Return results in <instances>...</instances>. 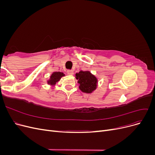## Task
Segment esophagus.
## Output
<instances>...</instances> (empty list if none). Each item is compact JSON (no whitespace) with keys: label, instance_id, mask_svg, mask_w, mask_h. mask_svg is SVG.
<instances>
[{"label":"esophagus","instance_id":"1","mask_svg":"<svg viewBox=\"0 0 155 155\" xmlns=\"http://www.w3.org/2000/svg\"><path fill=\"white\" fill-rule=\"evenodd\" d=\"M67 74L68 75H70V76H71V75H72L74 74V71L72 70H67Z\"/></svg>","mask_w":155,"mask_h":155}]
</instances>
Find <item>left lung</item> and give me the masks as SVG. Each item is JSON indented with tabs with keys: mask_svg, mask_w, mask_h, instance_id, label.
Listing matches in <instances>:
<instances>
[{
	"mask_svg": "<svg viewBox=\"0 0 155 155\" xmlns=\"http://www.w3.org/2000/svg\"><path fill=\"white\" fill-rule=\"evenodd\" d=\"M76 78L79 84L80 90L85 93H91L96 88L97 80L96 78L89 71L81 70L76 74Z\"/></svg>",
	"mask_w": 155,
	"mask_h": 155,
	"instance_id": "obj_1",
	"label": "left lung"
}]
</instances>
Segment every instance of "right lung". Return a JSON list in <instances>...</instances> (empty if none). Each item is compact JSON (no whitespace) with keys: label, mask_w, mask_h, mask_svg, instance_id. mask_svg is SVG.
I'll return each instance as SVG.
<instances>
[{"label":"right lung","mask_w":155,"mask_h":155,"mask_svg":"<svg viewBox=\"0 0 155 155\" xmlns=\"http://www.w3.org/2000/svg\"><path fill=\"white\" fill-rule=\"evenodd\" d=\"M64 76V74L63 72H54L50 76V79L48 81V84H50V85H55L56 83L58 82L60 80V79L61 78V77Z\"/></svg>","instance_id":"right-lung-1"}]
</instances>
